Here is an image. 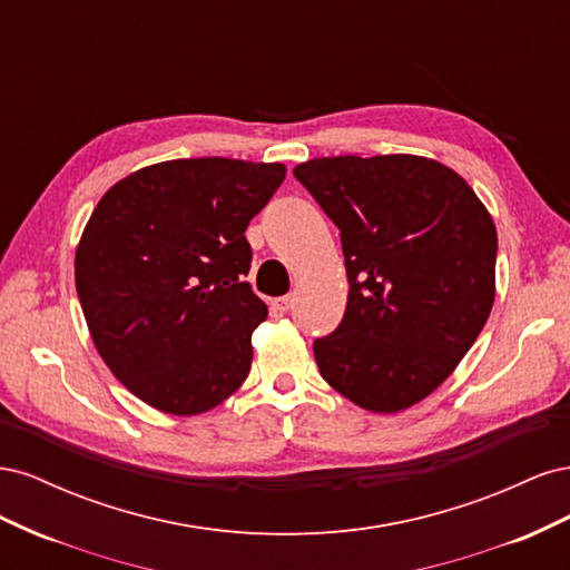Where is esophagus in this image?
<instances>
[{"mask_svg":"<svg viewBox=\"0 0 570 570\" xmlns=\"http://www.w3.org/2000/svg\"><path fill=\"white\" fill-rule=\"evenodd\" d=\"M292 306H295V297H289V295L273 299V308H275V312H281V314H287Z\"/></svg>","mask_w":570,"mask_h":570,"instance_id":"1","label":"esophagus"}]
</instances>
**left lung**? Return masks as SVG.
I'll use <instances>...</instances> for the list:
<instances>
[{
    "label": "left lung",
    "mask_w": 570,
    "mask_h": 570,
    "mask_svg": "<svg viewBox=\"0 0 570 570\" xmlns=\"http://www.w3.org/2000/svg\"><path fill=\"white\" fill-rule=\"evenodd\" d=\"M342 239L347 308L314 340L327 385L375 413L440 387L494 302L497 230L471 185L411 154L327 157L295 168Z\"/></svg>",
    "instance_id": "left-lung-1"
}]
</instances>
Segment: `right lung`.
<instances>
[{"instance_id":"obj_1","label":"right lung","mask_w":570,"mask_h":570,"mask_svg":"<svg viewBox=\"0 0 570 570\" xmlns=\"http://www.w3.org/2000/svg\"><path fill=\"white\" fill-rule=\"evenodd\" d=\"M283 164L223 157L147 166L99 199L76 252V289L111 373L149 406L195 416L245 383L268 308L245 275L249 220Z\"/></svg>"}]
</instances>
